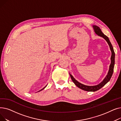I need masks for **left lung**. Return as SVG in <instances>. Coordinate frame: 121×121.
I'll return each instance as SVG.
<instances>
[{
    "instance_id": "8db88e82",
    "label": "left lung",
    "mask_w": 121,
    "mask_h": 121,
    "mask_svg": "<svg viewBox=\"0 0 121 121\" xmlns=\"http://www.w3.org/2000/svg\"><path fill=\"white\" fill-rule=\"evenodd\" d=\"M93 27H94L95 33H96L98 35L103 37L104 39L106 41L107 43H108L110 50L111 51V52H112V55H111V64H110V65L109 67V69L108 73V74H107L106 77L100 83H99V84L96 85V86H87V85L82 84L79 83V82H78L77 80H76L73 78L72 75H71L70 73H69V75H70V77L71 78L72 81L73 82V83L75 84V85L76 86H78V88H79L82 90H83L84 91H88V92H95V91H96L100 89L101 88H102L103 86H104L107 83V82L110 80V79L112 77V75L113 73L114 67V64H115V52H114L113 48L112 47V44L109 41L108 37L106 36V35H105L102 32V31H101V30H100L99 27H98V26H96V25H94Z\"/></svg>"
}]
</instances>
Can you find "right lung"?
<instances>
[{"label": "right lung", "instance_id": "1", "mask_svg": "<svg viewBox=\"0 0 121 121\" xmlns=\"http://www.w3.org/2000/svg\"><path fill=\"white\" fill-rule=\"evenodd\" d=\"M46 87V86H45V87H44V88H43V89H42V90H40V91H41V90H43V89H44V88H45V87Z\"/></svg>", "mask_w": 121, "mask_h": 121}]
</instances>
